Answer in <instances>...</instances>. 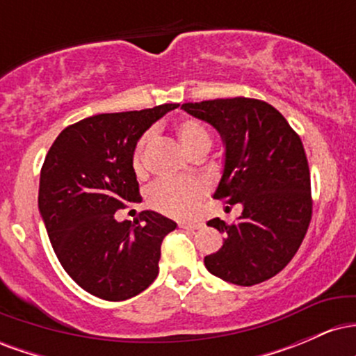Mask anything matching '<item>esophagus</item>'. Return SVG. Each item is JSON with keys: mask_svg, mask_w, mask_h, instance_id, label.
Returning <instances> with one entry per match:
<instances>
[{"mask_svg": "<svg viewBox=\"0 0 356 356\" xmlns=\"http://www.w3.org/2000/svg\"><path fill=\"white\" fill-rule=\"evenodd\" d=\"M181 227H184V229L194 231V229H199V227H202V222H181Z\"/></svg>", "mask_w": 356, "mask_h": 356, "instance_id": "1", "label": "esophagus"}]
</instances>
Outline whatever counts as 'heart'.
I'll return each mask as SVG.
<instances>
[{
  "label": "heart",
  "mask_w": 356,
  "mask_h": 356,
  "mask_svg": "<svg viewBox=\"0 0 356 356\" xmlns=\"http://www.w3.org/2000/svg\"><path fill=\"white\" fill-rule=\"evenodd\" d=\"M175 136L191 154L211 147V134L197 118H182L175 124ZM150 134L138 138L132 154V167L137 174L144 170V152ZM206 186L201 181H159L147 191V202L154 211L172 218H187L197 209Z\"/></svg>",
  "instance_id": "1"
}]
</instances>
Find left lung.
Masks as SVG:
<instances>
[{"instance_id": "obj_1", "label": "left lung", "mask_w": 356, "mask_h": 356, "mask_svg": "<svg viewBox=\"0 0 356 356\" xmlns=\"http://www.w3.org/2000/svg\"><path fill=\"white\" fill-rule=\"evenodd\" d=\"M209 122L226 144V161L214 197L243 204L232 224L207 226L227 236L204 257L211 275L239 286L276 276L293 259L312 222L313 197L303 142L273 105L257 99H216L184 104Z\"/></svg>"}]
</instances>
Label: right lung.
<instances>
[{
	"label": "right lung",
	"mask_w": 356,
	"mask_h": 356,
	"mask_svg": "<svg viewBox=\"0 0 356 356\" xmlns=\"http://www.w3.org/2000/svg\"><path fill=\"white\" fill-rule=\"evenodd\" d=\"M177 107L83 118L61 130L44 157L40 214L60 264L90 295L129 300L159 275L162 241L177 224L152 211L118 222L115 212L142 201L132 167L137 140Z\"/></svg>",
	"instance_id": "obj_1"
}]
</instances>
